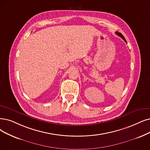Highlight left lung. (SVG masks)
<instances>
[{
	"label": "left lung",
	"instance_id": "left-lung-1",
	"mask_svg": "<svg viewBox=\"0 0 150 150\" xmlns=\"http://www.w3.org/2000/svg\"><path fill=\"white\" fill-rule=\"evenodd\" d=\"M116 34L117 35H119V36H120L125 42L127 43V42H126V40H125V38L124 37V35L121 34V33H118V32H116Z\"/></svg>",
	"mask_w": 150,
	"mask_h": 150
}]
</instances>
